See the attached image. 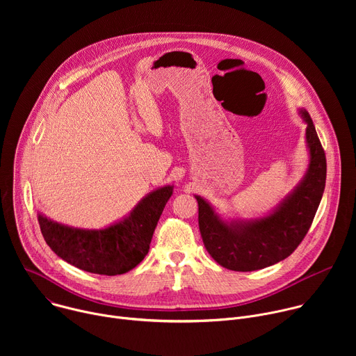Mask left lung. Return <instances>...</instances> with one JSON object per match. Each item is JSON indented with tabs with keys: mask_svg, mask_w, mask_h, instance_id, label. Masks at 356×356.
<instances>
[{
	"mask_svg": "<svg viewBox=\"0 0 356 356\" xmlns=\"http://www.w3.org/2000/svg\"><path fill=\"white\" fill-rule=\"evenodd\" d=\"M307 124L309 170L296 190L269 216L253 221H222L206 200L198 202V227L211 258L229 270L250 272L275 265L287 257L309 232L325 187L327 161L310 114Z\"/></svg>",
	"mask_w": 356,
	"mask_h": 356,
	"instance_id": "left-lung-1",
	"label": "left lung"
}]
</instances>
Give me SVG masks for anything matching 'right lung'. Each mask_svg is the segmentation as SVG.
Here are the masks:
<instances>
[{"label": "right lung", "mask_w": 356, "mask_h": 356, "mask_svg": "<svg viewBox=\"0 0 356 356\" xmlns=\"http://www.w3.org/2000/svg\"><path fill=\"white\" fill-rule=\"evenodd\" d=\"M172 193V186L152 191L127 218L104 229L72 228L42 214L38 221L49 248L67 264L95 275H122L146 257Z\"/></svg>", "instance_id": "add662e5"}]
</instances>
